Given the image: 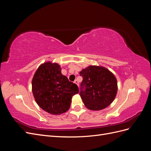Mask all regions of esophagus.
<instances>
[{
	"mask_svg": "<svg viewBox=\"0 0 151 151\" xmlns=\"http://www.w3.org/2000/svg\"><path fill=\"white\" fill-rule=\"evenodd\" d=\"M74 83H76V84H77V86H79V81H77V80H75V81H74Z\"/></svg>",
	"mask_w": 151,
	"mask_h": 151,
	"instance_id": "obj_1",
	"label": "esophagus"
}]
</instances>
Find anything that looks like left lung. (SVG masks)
Segmentation results:
<instances>
[{
  "label": "left lung",
  "instance_id": "left-lung-1",
  "mask_svg": "<svg viewBox=\"0 0 151 151\" xmlns=\"http://www.w3.org/2000/svg\"><path fill=\"white\" fill-rule=\"evenodd\" d=\"M83 77L79 94L85 106L100 110L110 104L117 93V82L111 72L98 66H89L80 72Z\"/></svg>",
  "mask_w": 151,
  "mask_h": 151
}]
</instances>
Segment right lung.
<instances>
[{
    "label": "right lung",
    "instance_id": "obj_1",
    "mask_svg": "<svg viewBox=\"0 0 151 151\" xmlns=\"http://www.w3.org/2000/svg\"><path fill=\"white\" fill-rule=\"evenodd\" d=\"M32 90L39 106L52 115L66 112L72 97L79 93L77 84L62 74L57 63L51 62L38 67L32 80Z\"/></svg>",
    "mask_w": 151,
    "mask_h": 151
}]
</instances>
